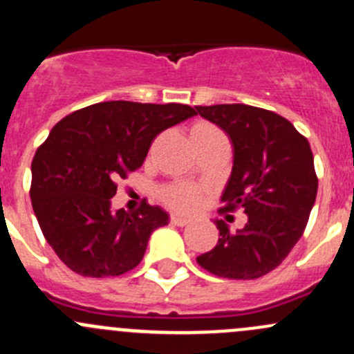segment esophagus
Wrapping results in <instances>:
<instances>
[{
	"mask_svg": "<svg viewBox=\"0 0 354 354\" xmlns=\"http://www.w3.org/2000/svg\"><path fill=\"white\" fill-rule=\"evenodd\" d=\"M171 223L176 224V226H187V224L192 223V219H188V217H181V216H176V214H173V216H171Z\"/></svg>",
	"mask_w": 354,
	"mask_h": 354,
	"instance_id": "34e87169",
	"label": "esophagus"
}]
</instances>
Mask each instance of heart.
<instances>
[{"mask_svg": "<svg viewBox=\"0 0 354 354\" xmlns=\"http://www.w3.org/2000/svg\"><path fill=\"white\" fill-rule=\"evenodd\" d=\"M216 133H221V131L214 124L200 121V123H195L190 128V140L197 147L200 142L207 140V138ZM159 197L167 207L180 210V212H192V210L197 209L200 203V195L197 194V190L185 183H173L160 188Z\"/></svg>", "mask_w": 354, "mask_h": 354, "instance_id": "1", "label": "heart"}]
</instances>
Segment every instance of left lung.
<instances>
[{
	"label": "left lung",
	"mask_w": 354,
	"mask_h": 354,
	"mask_svg": "<svg viewBox=\"0 0 354 354\" xmlns=\"http://www.w3.org/2000/svg\"><path fill=\"white\" fill-rule=\"evenodd\" d=\"M195 108L233 144V171L219 212L243 209L248 217L238 231L216 221L219 240L197 257L198 266L226 279L266 276L298 243L315 203L319 178L308 140L274 111L246 104Z\"/></svg>",
	"instance_id": "left-lung-1"
}]
</instances>
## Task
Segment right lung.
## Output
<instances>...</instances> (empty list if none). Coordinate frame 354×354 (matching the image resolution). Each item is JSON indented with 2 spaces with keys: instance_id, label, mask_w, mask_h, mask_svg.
I'll return each instance as SVG.
<instances>
[{
  "instance_id": "add662e5",
  "label": "right lung",
  "mask_w": 354,
  "mask_h": 354,
  "mask_svg": "<svg viewBox=\"0 0 354 354\" xmlns=\"http://www.w3.org/2000/svg\"><path fill=\"white\" fill-rule=\"evenodd\" d=\"M197 114L187 104L108 101L55 124L32 159L30 200L42 234L63 263L87 277H114L144 259L160 207L113 212L118 181L144 164L160 131Z\"/></svg>"
}]
</instances>
